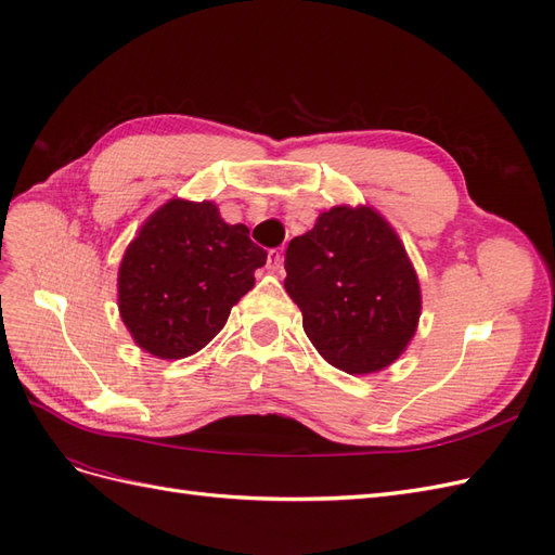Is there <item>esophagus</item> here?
Wrapping results in <instances>:
<instances>
[{
	"mask_svg": "<svg viewBox=\"0 0 555 555\" xmlns=\"http://www.w3.org/2000/svg\"><path fill=\"white\" fill-rule=\"evenodd\" d=\"M266 266H268V271H271V273H278L280 268H282V251H280V249H271V251H268Z\"/></svg>",
	"mask_w": 555,
	"mask_h": 555,
	"instance_id": "34e87169",
	"label": "esophagus"
}]
</instances>
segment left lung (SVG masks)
<instances>
[{"mask_svg": "<svg viewBox=\"0 0 555 555\" xmlns=\"http://www.w3.org/2000/svg\"><path fill=\"white\" fill-rule=\"evenodd\" d=\"M284 289L319 354L349 375L389 367L412 343L422 287L396 229L371 206H333L284 257Z\"/></svg>", "mask_w": 555, "mask_h": 555, "instance_id": "1", "label": "left lung"}]
</instances>
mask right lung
Segmentation results:
<instances>
[{
  "label": "right lung",
  "mask_w": 555,
  "mask_h": 555,
  "mask_svg": "<svg viewBox=\"0 0 555 555\" xmlns=\"http://www.w3.org/2000/svg\"><path fill=\"white\" fill-rule=\"evenodd\" d=\"M266 251L212 201L169 198L141 224L117 271V310L147 354H196L255 287Z\"/></svg>",
  "instance_id": "1"
}]
</instances>
